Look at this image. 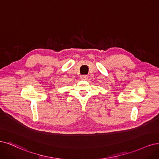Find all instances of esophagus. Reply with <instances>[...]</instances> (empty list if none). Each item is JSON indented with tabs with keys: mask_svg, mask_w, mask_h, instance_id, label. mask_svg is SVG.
I'll list each match as a JSON object with an SVG mask.
<instances>
[{
	"mask_svg": "<svg viewBox=\"0 0 159 159\" xmlns=\"http://www.w3.org/2000/svg\"><path fill=\"white\" fill-rule=\"evenodd\" d=\"M80 78L81 80H86L87 78H88V76H87V75H81Z\"/></svg>",
	"mask_w": 159,
	"mask_h": 159,
	"instance_id": "1",
	"label": "esophagus"
}]
</instances>
